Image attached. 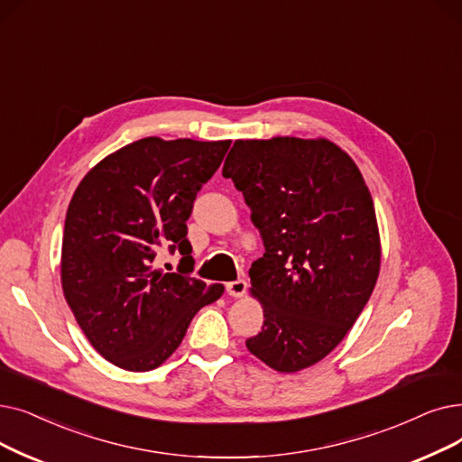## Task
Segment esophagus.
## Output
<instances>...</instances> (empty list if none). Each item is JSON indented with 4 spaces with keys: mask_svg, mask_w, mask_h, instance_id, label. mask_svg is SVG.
<instances>
[{
    "mask_svg": "<svg viewBox=\"0 0 462 462\" xmlns=\"http://www.w3.org/2000/svg\"><path fill=\"white\" fill-rule=\"evenodd\" d=\"M226 292L234 298H239L244 296L247 292V281L245 279H236V281H230V283L226 285Z\"/></svg>",
    "mask_w": 462,
    "mask_h": 462,
    "instance_id": "obj_1",
    "label": "esophagus"
}]
</instances>
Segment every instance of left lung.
Returning a JSON list of instances; mask_svg holds the SVG:
<instances>
[{"label":"left lung","instance_id":"obj_1","mask_svg":"<svg viewBox=\"0 0 462 462\" xmlns=\"http://www.w3.org/2000/svg\"><path fill=\"white\" fill-rule=\"evenodd\" d=\"M223 177L244 194L266 249L249 270L264 325L245 346L277 372L308 368L342 342L375 287L370 190L327 139H237Z\"/></svg>","mask_w":462,"mask_h":462}]
</instances>
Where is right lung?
I'll return each instance as SVG.
<instances>
[{"mask_svg":"<svg viewBox=\"0 0 462 462\" xmlns=\"http://www.w3.org/2000/svg\"><path fill=\"white\" fill-rule=\"evenodd\" d=\"M228 147L145 137L104 158L77 187L64 225V296L88 342L115 366H160L192 317L223 294V285L192 277L187 220ZM164 248L182 254L175 273L157 268Z\"/></svg>","mask_w":462,"mask_h":462,"instance_id":"1","label":"right lung"}]
</instances>
